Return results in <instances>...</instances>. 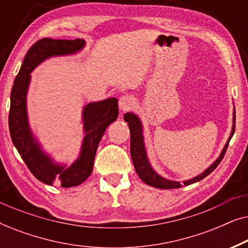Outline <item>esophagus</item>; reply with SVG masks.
I'll use <instances>...</instances> for the list:
<instances>
[{
  "mask_svg": "<svg viewBox=\"0 0 248 248\" xmlns=\"http://www.w3.org/2000/svg\"><path fill=\"white\" fill-rule=\"evenodd\" d=\"M135 105V101L133 98L131 96H127V94H125V96H122L120 98V100H118V106H120L121 110H130L132 108L134 107Z\"/></svg>",
  "mask_w": 248,
  "mask_h": 248,
  "instance_id": "obj_1",
  "label": "esophagus"
}]
</instances>
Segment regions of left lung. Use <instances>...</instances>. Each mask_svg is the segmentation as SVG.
Returning <instances> with one entry per match:
<instances>
[{"instance_id":"obj_1","label":"left lung","mask_w":248,"mask_h":248,"mask_svg":"<svg viewBox=\"0 0 248 248\" xmlns=\"http://www.w3.org/2000/svg\"><path fill=\"white\" fill-rule=\"evenodd\" d=\"M124 121L127 122L128 128H130V134H131V157L132 161H133L135 171L139 175L142 181L145 184L152 186L155 188H162V189H171V188H179L183 185L187 186L191 185L193 183L200 182L201 179L206 177L209 174L215 170L217 166L220 164V161L222 160L223 155L226 154L227 148H228L230 139L232 138L233 132H235V122H236V115H235V107H233V113H232V127L230 135L227 140V143L223 147L222 151L220 152L219 157L205 169L204 171H202L201 174H199L195 177L186 179L183 181V183L177 181H171V179H167L162 177L158 174L157 171L152 168V166L149 161L148 154H147V148H145L144 143V135H143V124L140 117L134 113H126L124 115Z\"/></svg>"}]
</instances>
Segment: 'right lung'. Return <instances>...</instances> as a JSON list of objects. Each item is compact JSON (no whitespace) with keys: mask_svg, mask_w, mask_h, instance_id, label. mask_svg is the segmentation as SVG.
Wrapping results in <instances>:
<instances>
[{"mask_svg":"<svg viewBox=\"0 0 248 248\" xmlns=\"http://www.w3.org/2000/svg\"><path fill=\"white\" fill-rule=\"evenodd\" d=\"M86 40L77 38L53 39L43 38L33 44L26 54L18 76L11 90L9 128L15 147L26 162L32 175L47 185L73 187L89 177L93 168L94 155L106 128L118 117L116 98L89 103L82 109L83 140L80 154L72 164L57 162L44 150L32 133L27 110V94L31 80V73L47 59L67 56L81 52Z\"/></svg>","mask_w":248,"mask_h":248,"instance_id":"add662e5","label":"right lung"}]
</instances>
